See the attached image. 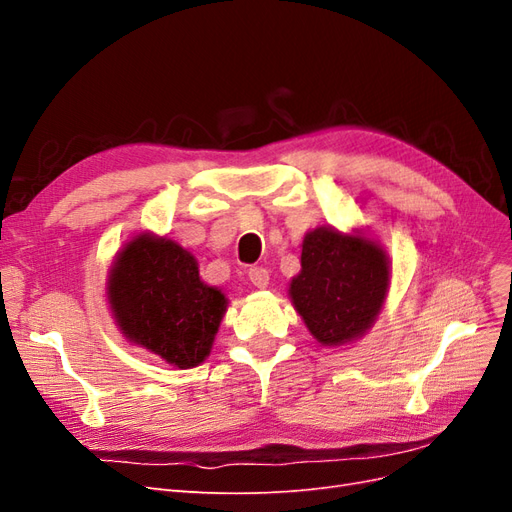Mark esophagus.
I'll return each mask as SVG.
<instances>
[{"label": "esophagus", "instance_id": "1", "mask_svg": "<svg viewBox=\"0 0 512 512\" xmlns=\"http://www.w3.org/2000/svg\"><path fill=\"white\" fill-rule=\"evenodd\" d=\"M250 282L256 286V288H267V284H269V271L267 269H262V267H252L250 269Z\"/></svg>", "mask_w": 512, "mask_h": 512}]
</instances>
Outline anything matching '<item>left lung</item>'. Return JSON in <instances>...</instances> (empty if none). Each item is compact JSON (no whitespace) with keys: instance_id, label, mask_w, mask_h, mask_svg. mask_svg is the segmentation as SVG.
I'll use <instances>...</instances> for the list:
<instances>
[{"instance_id":"obj_1","label":"left lung","mask_w":512,"mask_h":512,"mask_svg":"<svg viewBox=\"0 0 512 512\" xmlns=\"http://www.w3.org/2000/svg\"><path fill=\"white\" fill-rule=\"evenodd\" d=\"M301 271L288 286L290 301L320 346L361 339L378 320L391 286V260L380 241L361 230H307Z\"/></svg>"}]
</instances>
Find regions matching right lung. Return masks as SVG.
Instances as JSON below:
<instances>
[{"mask_svg":"<svg viewBox=\"0 0 512 512\" xmlns=\"http://www.w3.org/2000/svg\"><path fill=\"white\" fill-rule=\"evenodd\" d=\"M106 301L130 344L177 369L207 359L228 309L226 294L200 280L192 252L153 232H138L117 252Z\"/></svg>","mask_w":512,"mask_h":512,"instance_id":"right-lung-1","label":"right lung"}]
</instances>
